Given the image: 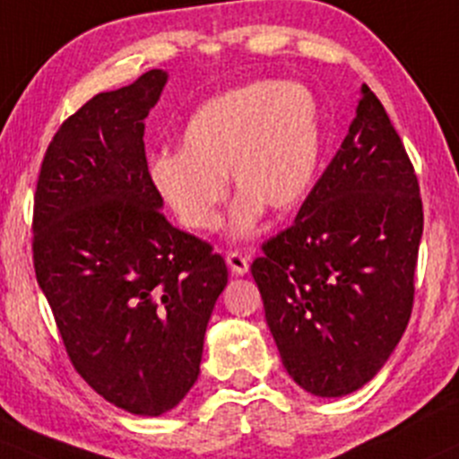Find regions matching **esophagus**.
Wrapping results in <instances>:
<instances>
[{"label": "esophagus", "mask_w": 459, "mask_h": 459, "mask_svg": "<svg viewBox=\"0 0 459 459\" xmlns=\"http://www.w3.org/2000/svg\"><path fill=\"white\" fill-rule=\"evenodd\" d=\"M225 261H228V267L231 269V273H236V276H245V273L249 272V258L243 256V254L230 252L228 256H225Z\"/></svg>", "instance_id": "1"}]
</instances>
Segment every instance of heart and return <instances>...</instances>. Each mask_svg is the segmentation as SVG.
<instances>
[{
  "mask_svg": "<svg viewBox=\"0 0 459 459\" xmlns=\"http://www.w3.org/2000/svg\"><path fill=\"white\" fill-rule=\"evenodd\" d=\"M323 157V112L299 82H252L225 90L192 112L178 152L159 154L150 178L163 205L186 230L212 231L228 195L231 238L258 230L264 207L287 214L309 196Z\"/></svg>",
  "mask_w": 459,
  "mask_h": 459,
  "instance_id": "heart-1",
  "label": "heart"
}]
</instances>
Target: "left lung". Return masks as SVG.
Listing matches in <instances>:
<instances>
[{
	"label": "left lung",
	"mask_w": 459,
	"mask_h": 459,
	"mask_svg": "<svg viewBox=\"0 0 459 459\" xmlns=\"http://www.w3.org/2000/svg\"><path fill=\"white\" fill-rule=\"evenodd\" d=\"M422 198L369 86L291 228L252 264L282 365L307 394L340 398L382 369L413 307Z\"/></svg>",
	"instance_id": "1"
}]
</instances>
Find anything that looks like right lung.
<instances>
[{
	"instance_id": "add662e5",
	"label": "right lung",
	"mask_w": 459,
	"mask_h": 459,
	"mask_svg": "<svg viewBox=\"0 0 459 459\" xmlns=\"http://www.w3.org/2000/svg\"><path fill=\"white\" fill-rule=\"evenodd\" d=\"M168 83L150 70L61 124L35 192L32 258L74 369L134 415L174 409L201 371L228 285L223 256L163 216L145 160V117Z\"/></svg>"
}]
</instances>
